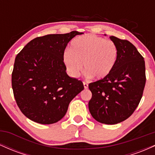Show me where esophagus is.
<instances>
[{"label":"esophagus","instance_id":"esophagus-1","mask_svg":"<svg viewBox=\"0 0 155 155\" xmlns=\"http://www.w3.org/2000/svg\"><path fill=\"white\" fill-rule=\"evenodd\" d=\"M84 87V89H87L88 88V84L87 82H83Z\"/></svg>","mask_w":155,"mask_h":155}]
</instances>
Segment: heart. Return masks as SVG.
Listing matches in <instances>:
<instances>
[{
  "label": "heart",
  "instance_id": "1",
  "mask_svg": "<svg viewBox=\"0 0 155 155\" xmlns=\"http://www.w3.org/2000/svg\"><path fill=\"white\" fill-rule=\"evenodd\" d=\"M117 54V47L112 41L87 34L74 38L70 49L64 51L63 59L67 71L73 77L80 75L83 63L87 77L101 80L113 71Z\"/></svg>",
  "mask_w": 155,
  "mask_h": 155
}]
</instances>
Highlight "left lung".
I'll return each mask as SVG.
<instances>
[{
	"instance_id": "obj_1",
	"label": "left lung",
	"mask_w": 155,
	"mask_h": 155,
	"mask_svg": "<svg viewBox=\"0 0 155 155\" xmlns=\"http://www.w3.org/2000/svg\"><path fill=\"white\" fill-rule=\"evenodd\" d=\"M110 39L118 50L116 64L107 77L89 84L92 98L88 106L96 121L115 124L130 117L139 104L146 84L145 61L128 41Z\"/></svg>"
}]
</instances>
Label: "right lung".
<instances>
[{"label": "right lung", "mask_w": 155, "mask_h": 155, "mask_svg": "<svg viewBox=\"0 0 155 155\" xmlns=\"http://www.w3.org/2000/svg\"><path fill=\"white\" fill-rule=\"evenodd\" d=\"M49 34L31 41L15 58L12 84L17 106L28 119L43 124L58 122L84 90L82 81L67 74L63 56L76 35Z\"/></svg>", "instance_id": "right-lung-1"}]
</instances>
